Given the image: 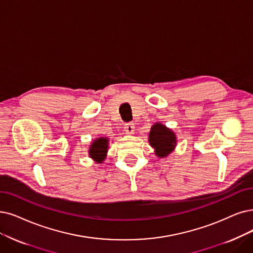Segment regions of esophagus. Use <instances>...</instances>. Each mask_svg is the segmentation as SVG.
<instances>
[{
  "label": "esophagus",
  "mask_w": 253,
  "mask_h": 253,
  "mask_svg": "<svg viewBox=\"0 0 253 253\" xmlns=\"http://www.w3.org/2000/svg\"><path fill=\"white\" fill-rule=\"evenodd\" d=\"M125 130L126 132V134H134V132H135L134 124H133V123H127V124H126Z\"/></svg>",
  "instance_id": "1"
}]
</instances>
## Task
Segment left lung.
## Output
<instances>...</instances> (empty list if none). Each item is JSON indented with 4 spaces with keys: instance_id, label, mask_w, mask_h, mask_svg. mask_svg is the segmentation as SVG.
Masks as SVG:
<instances>
[{
    "instance_id": "obj_1",
    "label": "left lung",
    "mask_w": 253,
    "mask_h": 253,
    "mask_svg": "<svg viewBox=\"0 0 253 253\" xmlns=\"http://www.w3.org/2000/svg\"><path fill=\"white\" fill-rule=\"evenodd\" d=\"M175 135L171 129L161 124H156L151 126L149 133V143L156 149L158 157H166L170 154L176 144Z\"/></svg>"
}]
</instances>
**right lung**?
<instances>
[{"instance_id":"right-lung-1","label":"right lung","mask_w":253,"mask_h":253,"mask_svg":"<svg viewBox=\"0 0 253 253\" xmlns=\"http://www.w3.org/2000/svg\"><path fill=\"white\" fill-rule=\"evenodd\" d=\"M107 149H108L107 138H98L92 143L91 147H90V150H89L90 157L94 159L97 163H102V161H104L106 158Z\"/></svg>"}]
</instances>
